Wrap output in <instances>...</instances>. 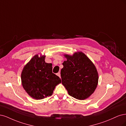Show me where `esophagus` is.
Here are the masks:
<instances>
[{"label": "esophagus", "instance_id": "esophagus-1", "mask_svg": "<svg viewBox=\"0 0 126 126\" xmlns=\"http://www.w3.org/2000/svg\"><path fill=\"white\" fill-rule=\"evenodd\" d=\"M56 75H57L59 78H61V74H60V72H59V73H58L57 74H56Z\"/></svg>", "mask_w": 126, "mask_h": 126}]
</instances>
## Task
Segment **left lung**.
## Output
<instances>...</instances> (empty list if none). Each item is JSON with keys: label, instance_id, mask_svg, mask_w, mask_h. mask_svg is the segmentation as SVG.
Here are the masks:
<instances>
[{"label": "left lung", "instance_id": "left-lung-1", "mask_svg": "<svg viewBox=\"0 0 126 126\" xmlns=\"http://www.w3.org/2000/svg\"><path fill=\"white\" fill-rule=\"evenodd\" d=\"M66 60L61 71L62 84L68 94L79 100L88 98L95 91L98 73L92 61L82 52L64 54Z\"/></svg>", "mask_w": 126, "mask_h": 126}]
</instances>
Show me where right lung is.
Segmentation results:
<instances>
[{
    "mask_svg": "<svg viewBox=\"0 0 126 126\" xmlns=\"http://www.w3.org/2000/svg\"><path fill=\"white\" fill-rule=\"evenodd\" d=\"M46 55H35L24 66L21 74L22 85L27 94L35 99L51 96L56 85L61 83L52 73V64L45 62Z\"/></svg>",
    "mask_w": 126,
    "mask_h": 126,
    "instance_id": "1",
    "label": "right lung"
}]
</instances>
